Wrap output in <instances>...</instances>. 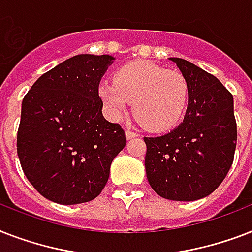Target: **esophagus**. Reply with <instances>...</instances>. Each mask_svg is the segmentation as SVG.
<instances>
[{
    "label": "esophagus",
    "mask_w": 252,
    "mask_h": 252,
    "mask_svg": "<svg viewBox=\"0 0 252 252\" xmlns=\"http://www.w3.org/2000/svg\"><path fill=\"white\" fill-rule=\"evenodd\" d=\"M137 136H138L137 132H133V130H130V129L126 130V137L128 138V140H130V138L137 137Z\"/></svg>",
    "instance_id": "esophagus-1"
}]
</instances>
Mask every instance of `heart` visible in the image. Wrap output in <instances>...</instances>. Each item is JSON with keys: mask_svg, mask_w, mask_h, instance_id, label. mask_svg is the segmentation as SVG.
I'll use <instances>...</instances> for the list:
<instances>
[{"mask_svg": "<svg viewBox=\"0 0 252 252\" xmlns=\"http://www.w3.org/2000/svg\"><path fill=\"white\" fill-rule=\"evenodd\" d=\"M99 96L112 118H120L133 102V114L152 132L175 126L189 99V86L178 70H166L150 61H133L115 73V84L104 81Z\"/></svg>", "mask_w": 252, "mask_h": 252, "instance_id": "1", "label": "heart"}]
</instances>
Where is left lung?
Masks as SVG:
<instances>
[{
  "label": "left lung",
  "instance_id": "obj_1",
  "mask_svg": "<svg viewBox=\"0 0 252 252\" xmlns=\"http://www.w3.org/2000/svg\"><path fill=\"white\" fill-rule=\"evenodd\" d=\"M189 86L183 123L159 137H144L146 176L158 195L193 201L211 195L230 170L237 146L233 95L213 74L171 59Z\"/></svg>",
  "mask_w": 252,
  "mask_h": 252
}]
</instances>
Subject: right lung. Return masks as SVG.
Here are the masks:
<instances>
[{"label":"right lung","instance_id":"add662e5","mask_svg":"<svg viewBox=\"0 0 252 252\" xmlns=\"http://www.w3.org/2000/svg\"><path fill=\"white\" fill-rule=\"evenodd\" d=\"M112 60L70 57L39 77L23 98L17 153L26 178L45 199L63 205L94 200L126 146L122 126L103 118L98 93Z\"/></svg>","mask_w":252,"mask_h":252}]
</instances>
